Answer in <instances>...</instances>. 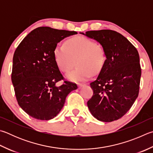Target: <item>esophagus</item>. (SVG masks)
Returning a JSON list of instances; mask_svg holds the SVG:
<instances>
[{"label":"esophagus","mask_w":153,"mask_h":153,"mask_svg":"<svg viewBox=\"0 0 153 153\" xmlns=\"http://www.w3.org/2000/svg\"><path fill=\"white\" fill-rule=\"evenodd\" d=\"M77 85H78V88L80 89V88H82L83 86H84L85 84H80V83H79V84H77Z\"/></svg>","instance_id":"1"}]
</instances>
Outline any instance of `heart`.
I'll return each mask as SVG.
<instances>
[{
  "mask_svg": "<svg viewBox=\"0 0 153 153\" xmlns=\"http://www.w3.org/2000/svg\"><path fill=\"white\" fill-rule=\"evenodd\" d=\"M54 58L57 67L63 73H68L73 68L76 60L77 68L66 77L74 82H85L94 73L103 68L105 63V52L102 46L84 37L69 39L65 44H59L54 49Z\"/></svg>",
  "mask_w": 153,
  "mask_h": 153,
  "instance_id": "heart-1",
  "label": "heart"
}]
</instances>
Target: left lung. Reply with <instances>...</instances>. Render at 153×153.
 I'll list each match as a JSON object with an SVG mask.
<instances>
[{
  "mask_svg": "<svg viewBox=\"0 0 153 153\" xmlns=\"http://www.w3.org/2000/svg\"><path fill=\"white\" fill-rule=\"evenodd\" d=\"M79 33L100 44L106 57L97 79L90 83L94 94L87 102L89 110L100 121L118 120L130 110L138 95L141 76L138 52L126 37L114 30Z\"/></svg>",
  "mask_w": 153,
  "mask_h": 153,
  "instance_id": "obj_1",
  "label": "left lung"
}]
</instances>
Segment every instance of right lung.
Returning a JSON list of instances; mask_svg holds the SVG:
<instances>
[{
  "label": "right lung",
  "mask_w": 153,
  "mask_h": 153,
  "mask_svg": "<svg viewBox=\"0 0 153 153\" xmlns=\"http://www.w3.org/2000/svg\"><path fill=\"white\" fill-rule=\"evenodd\" d=\"M76 31L41 27L29 33L16 49L13 59L11 79L16 100L27 114L37 120L55 117L65 98L76 90V84L64 82L54 58V49L65 37Z\"/></svg>",
  "instance_id": "1"
}]
</instances>
